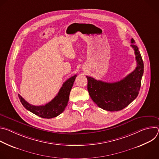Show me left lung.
I'll use <instances>...</instances> for the list:
<instances>
[{
    "instance_id": "1",
    "label": "left lung",
    "mask_w": 159,
    "mask_h": 159,
    "mask_svg": "<svg viewBox=\"0 0 159 159\" xmlns=\"http://www.w3.org/2000/svg\"><path fill=\"white\" fill-rule=\"evenodd\" d=\"M137 67L126 77L116 82H106L87 76L90 97L98 107L109 111H120L128 106L139 95L143 74V61L134 40H131Z\"/></svg>"
}]
</instances>
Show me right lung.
I'll return each mask as SVG.
<instances>
[{
  "label": "right lung",
  "mask_w": 159,
  "mask_h": 159,
  "mask_svg": "<svg viewBox=\"0 0 159 159\" xmlns=\"http://www.w3.org/2000/svg\"><path fill=\"white\" fill-rule=\"evenodd\" d=\"M77 75L66 80L57 95L48 103L42 106H33L28 103L19 94V98L23 106L33 114L43 118H53L60 115L65 110L69 99V95Z\"/></svg>",
  "instance_id": "add662e5"
}]
</instances>
